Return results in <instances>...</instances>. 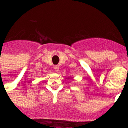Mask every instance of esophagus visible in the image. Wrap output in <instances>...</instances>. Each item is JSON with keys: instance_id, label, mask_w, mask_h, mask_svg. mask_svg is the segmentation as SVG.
Wrapping results in <instances>:
<instances>
[{"instance_id": "obj_1", "label": "esophagus", "mask_w": 128, "mask_h": 128, "mask_svg": "<svg viewBox=\"0 0 128 128\" xmlns=\"http://www.w3.org/2000/svg\"><path fill=\"white\" fill-rule=\"evenodd\" d=\"M54 68L56 70V71H58L60 67H59L58 65H56V66H54Z\"/></svg>"}]
</instances>
